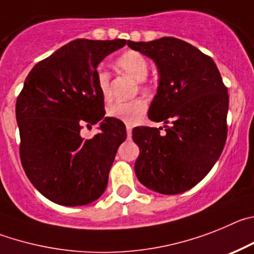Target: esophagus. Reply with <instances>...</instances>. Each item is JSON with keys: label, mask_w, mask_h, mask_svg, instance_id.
Here are the masks:
<instances>
[{"label": "esophagus", "mask_w": 254, "mask_h": 254, "mask_svg": "<svg viewBox=\"0 0 254 254\" xmlns=\"http://www.w3.org/2000/svg\"><path fill=\"white\" fill-rule=\"evenodd\" d=\"M131 130L132 127H130V125H127V138H131Z\"/></svg>", "instance_id": "obj_1"}]
</instances>
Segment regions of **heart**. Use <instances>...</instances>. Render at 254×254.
I'll return each mask as SVG.
<instances>
[{
    "label": "heart",
    "instance_id": "heart-1",
    "mask_svg": "<svg viewBox=\"0 0 254 254\" xmlns=\"http://www.w3.org/2000/svg\"><path fill=\"white\" fill-rule=\"evenodd\" d=\"M115 63L116 67L123 73H125L134 81L139 82L141 90L148 91V87L143 81H145L149 74V63L143 54L134 50H127L118 57ZM96 81H97V87H99L102 99L105 101H110V74L106 70L99 69L96 73ZM147 110V102L138 99L129 102H116V104L110 105L107 109V115L113 119H118L127 125H136L143 120Z\"/></svg>",
    "mask_w": 254,
    "mask_h": 254
}]
</instances>
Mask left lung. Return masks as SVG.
I'll use <instances>...</instances> for the list:
<instances>
[{"label": "left lung", "mask_w": 254, "mask_h": 254, "mask_svg": "<svg viewBox=\"0 0 254 254\" xmlns=\"http://www.w3.org/2000/svg\"><path fill=\"white\" fill-rule=\"evenodd\" d=\"M158 68L157 95L148 118L163 127H139L132 140L140 153L135 175L148 189L176 195L192 189L210 172L227 140L228 88L211 58L180 39L130 42Z\"/></svg>", "instance_id": "obj_1"}]
</instances>
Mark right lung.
I'll return each mask as SVG.
<instances>
[{"mask_svg": "<svg viewBox=\"0 0 254 254\" xmlns=\"http://www.w3.org/2000/svg\"><path fill=\"white\" fill-rule=\"evenodd\" d=\"M127 44L124 39H77L34 65L16 101L20 158L39 192L63 206L91 204L104 193L109 172L127 130L105 118L96 81L102 59ZM100 123L91 139L83 125Z\"/></svg>", "mask_w": 254, "mask_h": 254, "instance_id": "add662e5", "label": "right lung"}]
</instances>
